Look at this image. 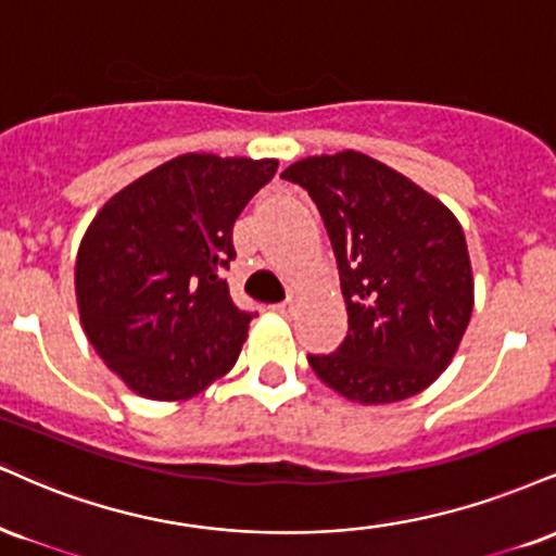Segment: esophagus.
Wrapping results in <instances>:
<instances>
[{
    "label": "esophagus",
    "instance_id": "obj_1",
    "mask_svg": "<svg viewBox=\"0 0 556 556\" xmlns=\"http://www.w3.org/2000/svg\"><path fill=\"white\" fill-rule=\"evenodd\" d=\"M274 311L282 313V316H285V313L292 311V303H279V305H274Z\"/></svg>",
    "mask_w": 556,
    "mask_h": 556
}]
</instances>
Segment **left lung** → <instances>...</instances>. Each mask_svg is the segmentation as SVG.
<instances>
[{"instance_id": "left-lung-1", "label": "left lung", "mask_w": 556, "mask_h": 556, "mask_svg": "<svg viewBox=\"0 0 556 556\" xmlns=\"http://www.w3.org/2000/svg\"><path fill=\"white\" fill-rule=\"evenodd\" d=\"M316 202L342 277L350 333L313 372L357 404L417 396L456 357L473 311L464 227L404 173L363 152L298 160L282 173Z\"/></svg>"}]
</instances>
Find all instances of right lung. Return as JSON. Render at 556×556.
I'll use <instances>...</instances> for the list:
<instances>
[{"label": "right lung", "mask_w": 556, "mask_h": 556, "mask_svg": "<svg viewBox=\"0 0 556 556\" xmlns=\"http://www.w3.org/2000/svg\"><path fill=\"white\" fill-rule=\"evenodd\" d=\"M279 160L189 152L144 173L100 206L75 264L79 324L137 396L186 401L227 376L251 313L223 269L232 225Z\"/></svg>", "instance_id": "add662e5"}]
</instances>
